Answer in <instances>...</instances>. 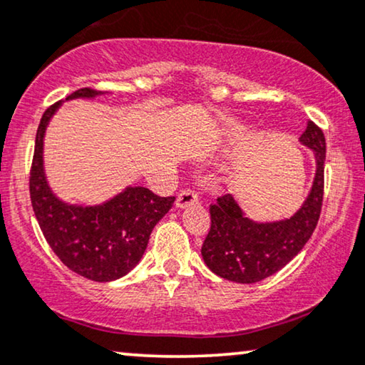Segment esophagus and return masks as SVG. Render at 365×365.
<instances>
[{
	"mask_svg": "<svg viewBox=\"0 0 365 365\" xmlns=\"http://www.w3.org/2000/svg\"><path fill=\"white\" fill-rule=\"evenodd\" d=\"M197 203H198V195L195 192H193V190H182L178 193L175 205H177V208H187L190 205H197Z\"/></svg>",
	"mask_w": 365,
	"mask_h": 365,
	"instance_id": "obj_1",
	"label": "esophagus"
}]
</instances>
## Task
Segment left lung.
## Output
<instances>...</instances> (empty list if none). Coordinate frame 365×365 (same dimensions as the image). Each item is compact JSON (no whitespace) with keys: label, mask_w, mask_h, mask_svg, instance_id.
<instances>
[{"label":"left lung","mask_w":365,"mask_h":365,"mask_svg":"<svg viewBox=\"0 0 365 365\" xmlns=\"http://www.w3.org/2000/svg\"><path fill=\"white\" fill-rule=\"evenodd\" d=\"M299 142L312 150L315 175L307 198L294 215L252 220L230 193L210 205L212 227L202 257L213 274L237 284H255L284 269L312 237L322 208L325 138L314 121H307Z\"/></svg>","instance_id":"obj_1"}]
</instances>
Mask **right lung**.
<instances>
[{"label":"right lung","instance_id":"right-lung-1","mask_svg":"<svg viewBox=\"0 0 365 365\" xmlns=\"http://www.w3.org/2000/svg\"><path fill=\"white\" fill-rule=\"evenodd\" d=\"M105 91L76 90L70 100H93ZM63 101L50 106L36 132L30 193L36 220L51 250L75 274L95 282H111L132 272L147 250L150 233L162 220L175 197H158L145 187L128 185L96 205L61 200L45 172V135Z\"/></svg>","mask_w":365,"mask_h":365}]
</instances>
